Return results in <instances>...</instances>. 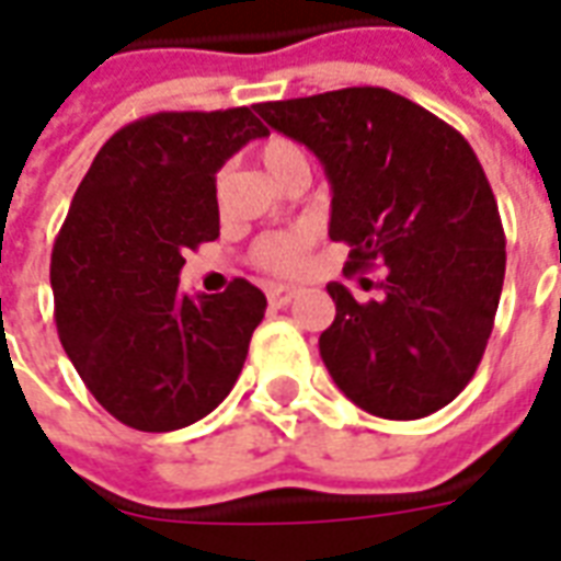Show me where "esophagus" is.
Here are the masks:
<instances>
[{"label":"esophagus","mask_w":561,"mask_h":561,"mask_svg":"<svg viewBox=\"0 0 561 561\" xmlns=\"http://www.w3.org/2000/svg\"><path fill=\"white\" fill-rule=\"evenodd\" d=\"M297 297V291L294 288H288V285H276V288H270L267 291V300L273 309H282V306H288Z\"/></svg>","instance_id":"esophagus-1"}]
</instances>
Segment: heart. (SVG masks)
Returning <instances> with one entry per match:
<instances>
[{"label": "heart", "mask_w": 561, "mask_h": 561, "mask_svg": "<svg viewBox=\"0 0 561 561\" xmlns=\"http://www.w3.org/2000/svg\"><path fill=\"white\" fill-rule=\"evenodd\" d=\"M257 159L264 164V171L279 183L285 173L297 168V164H306L304 149L297 147L294 140L288 138H267L261 147H257ZM221 180L225 173H219V185L216 192L221 195ZM312 243H316V231L312 228H288V231H273L264 233L255 245H252V264L264 273H273V276H294L300 273L306 264V257L312 252Z\"/></svg>", "instance_id": "obj_1"}]
</instances>
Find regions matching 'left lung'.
Listing matches in <instances>:
<instances>
[{"label":"left lung","instance_id":"8db88e82","mask_svg":"<svg viewBox=\"0 0 561 561\" xmlns=\"http://www.w3.org/2000/svg\"><path fill=\"white\" fill-rule=\"evenodd\" d=\"M255 111L324 164L330 240L352 245L345 273L385 264L366 304L328 285L336 318L318 348L336 388L388 421L445 409L481 364L505 282V231L469 140L381 87Z\"/></svg>","mask_w":561,"mask_h":561}]
</instances>
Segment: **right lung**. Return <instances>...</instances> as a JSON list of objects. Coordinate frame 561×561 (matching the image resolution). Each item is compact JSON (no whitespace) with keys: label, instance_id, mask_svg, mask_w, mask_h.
<instances>
[{"label":"right lung","instance_id":"right-lung-1","mask_svg":"<svg viewBox=\"0 0 561 561\" xmlns=\"http://www.w3.org/2000/svg\"><path fill=\"white\" fill-rule=\"evenodd\" d=\"M267 128L252 107L161 111L107 140L50 257L68 360L116 421L171 433L207 417L240 376L267 297L233 279L183 294L185 252L219 237L216 171Z\"/></svg>","mask_w":561,"mask_h":561}]
</instances>
